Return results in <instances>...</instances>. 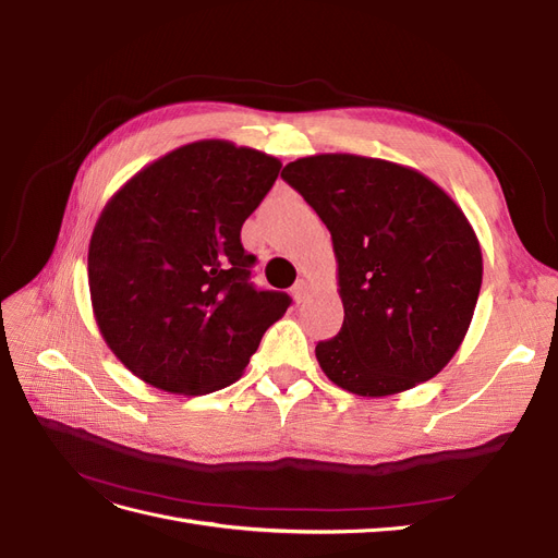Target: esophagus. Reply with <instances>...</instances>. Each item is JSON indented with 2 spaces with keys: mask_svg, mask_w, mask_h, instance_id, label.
Returning a JSON list of instances; mask_svg holds the SVG:
<instances>
[{
  "mask_svg": "<svg viewBox=\"0 0 558 558\" xmlns=\"http://www.w3.org/2000/svg\"><path fill=\"white\" fill-rule=\"evenodd\" d=\"M293 298H295V302H302L307 298V293H310V281H305V279H298L295 281V286H293Z\"/></svg>",
  "mask_w": 558,
  "mask_h": 558,
  "instance_id": "esophagus-1",
  "label": "esophagus"
}]
</instances>
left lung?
Returning a JSON list of instances; mask_svg holds the SVG:
<instances>
[{
  "mask_svg": "<svg viewBox=\"0 0 558 558\" xmlns=\"http://www.w3.org/2000/svg\"><path fill=\"white\" fill-rule=\"evenodd\" d=\"M281 179L326 223L344 324L316 359L344 391L381 398L428 381L459 351L482 289V248L456 202L388 160L320 154Z\"/></svg>",
  "mask_w": 558,
  "mask_h": 558,
  "instance_id": "8db88e82",
  "label": "left lung"
}]
</instances>
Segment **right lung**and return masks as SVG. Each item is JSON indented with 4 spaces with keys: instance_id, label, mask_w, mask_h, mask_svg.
Returning <instances> with one entry per match:
<instances>
[{
    "instance_id": "add662e5",
    "label": "right lung",
    "mask_w": 558,
    "mask_h": 558,
    "mask_svg": "<svg viewBox=\"0 0 558 558\" xmlns=\"http://www.w3.org/2000/svg\"><path fill=\"white\" fill-rule=\"evenodd\" d=\"M281 162L223 140L185 144L134 174L99 214L88 283L99 332L132 375L202 396L238 381L289 310L251 283L240 232Z\"/></svg>"
}]
</instances>
